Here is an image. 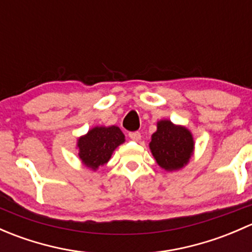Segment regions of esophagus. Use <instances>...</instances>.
<instances>
[{"label":"esophagus","mask_w":252,"mask_h":252,"mask_svg":"<svg viewBox=\"0 0 252 252\" xmlns=\"http://www.w3.org/2000/svg\"><path fill=\"white\" fill-rule=\"evenodd\" d=\"M129 138L134 141H139L141 139V134L139 131H131V133H129Z\"/></svg>","instance_id":"obj_1"}]
</instances>
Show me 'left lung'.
Segmentation results:
<instances>
[{
	"label": "left lung",
	"instance_id": "obj_1",
	"mask_svg": "<svg viewBox=\"0 0 252 252\" xmlns=\"http://www.w3.org/2000/svg\"><path fill=\"white\" fill-rule=\"evenodd\" d=\"M150 150L157 164L166 171H178L189 162L194 152V138L185 126H175L168 119L157 123Z\"/></svg>",
	"mask_w": 252,
	"mask_h": 252
}]
</instances>
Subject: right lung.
I'll list each match as a JSON object with an SVG mask.
<instances>
[{
	"mask_svg": "<svg viewBox=\"0 0 252 252\" xmlns=\"http://www.w3.org/2000/svg\"><path fill=\"white\" fill-rule=\"evenodd\" d=\"M124 134L116 126H95L78 139L79 157L84 166L96 171L110 161L114 150L123 144Z\"/></svg>",
	"mask_w": 252,
	"mask_h": 252,
	"instance_id": "obj_1",
	"label": "right lung"
}]
</instances>
